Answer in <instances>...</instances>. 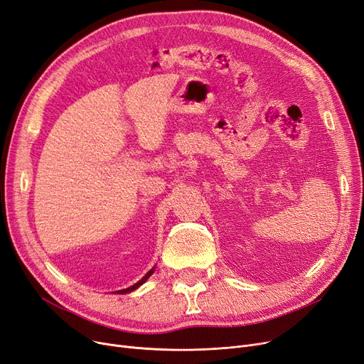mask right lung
<instances>
[{
	"label": "right lung",
	"mask_w": 364,
	"mask_h": 364,
	"mask_svg": "<svg viewBox=\"0 0 364 364\" xmlns=\"http://www.w3.org/2000/svg\"><path fill=\"white\" fill-rule=\"evenodd\" d=\"M154 272V267H153V269L151 271H149L147 274H146V277H143V279H139L136 284H134V286H131V287H128V289H124V290H120V291H117V293H129V291H132V290H135V289H138L139 286H141V284H144L146 281H147V278L151 275Z\"/></svg>",
	"instance_id": "1"
}]
</instances>
